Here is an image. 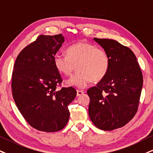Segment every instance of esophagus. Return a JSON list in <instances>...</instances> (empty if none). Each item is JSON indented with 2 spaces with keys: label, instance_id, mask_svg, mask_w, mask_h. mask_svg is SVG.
<instances>
[{
  "label": "esophagus",
  "instance_id": "esophagus-1",
  "mask_svg": "<svg viewBox=\"0 0 153 153\" xmlns=\"http://www.w3.org/2000/svg\"><path fill=\"white\" fill-rule=\"evenodd\" d=\"M84 92L83 91H81V90H77L76 91V96L77 97H79V96L82 95V94H84Z\"/></svg>",
  "mask_w": 153,
  "mask_h": 153
}]
</instances>
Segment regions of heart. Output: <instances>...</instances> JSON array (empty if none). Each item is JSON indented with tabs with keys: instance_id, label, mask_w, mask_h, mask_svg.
Instances as JSON below:
<instances>
[{
	"instance_id": "heart-1",
	"label": "heart",
	"mask_w": 153,
	"mask_h": 153,
	"mask_svg": "<svg viewBox=\"0 0 153 153\" xmlns=\"http://www.w3.org/2000/svg\"><path fill=\"white\" fill-rule=\"evenodd\" d=\"M67 55L54 54V65L56 70L66 76H71L75 69L76 74L68 80L69 86L84 88L91 80H101L108 73L110 59L104 50L86 42H79L67 49Z\"/></svg>"
}]
</instances>
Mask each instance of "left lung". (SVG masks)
<instances>
[{
  "instance_id": "8db88e82",
  "label": "left lung",
  "mask_w": 153,
  "mask_h": 153,
  "mask_svg": "<svg viewBox=\"0 0 153 153\" xmlns=\"http://www.w3.org/2000/svg\"><path fill=\"white\" fill-rule=\"evenodd\" d=\"M108 54V73L90 88L88 115L103 131H113L128 123L136 114L143 87V74L133 51L118 41L94 38Z\"/></svg>"
}]
</instances>
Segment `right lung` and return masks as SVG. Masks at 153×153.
I'll list each match as a JSON object with an SVG mask.
<instances>
[{"instance_id": "right-lung-1", "label": "right lung", "mask_w": 153, "mask_h": 153, "mask_svg": "<svg viewBox=\"0 0 153 153\" xmlns=\"http://www.w3.org/2000/svg\"><path fill=\"white\" fill-rule=\"evenodd\" d=\"M65 42L62 34L40 35L18 54L12 76V92L18 110L28 123L40 131H59L69 120L68 105L76 96L62 82L53 57Z\"/></svg>"}]
</instances>
